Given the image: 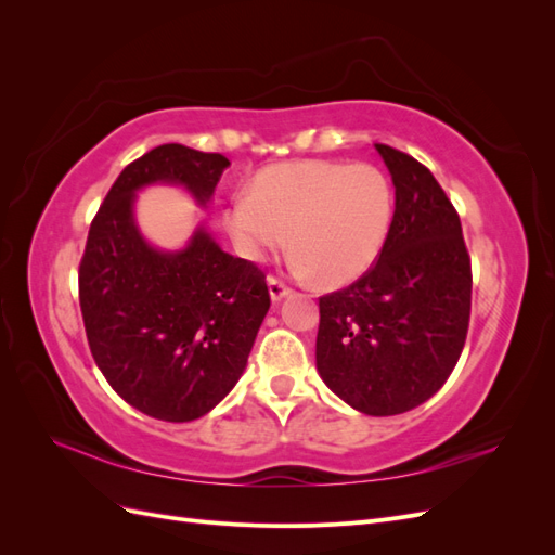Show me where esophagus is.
Instances as JSON below:
<instances>
[{
    "label": "esophagus",
    "mask_w": 555,
    "mask_h": 555,
    "mask_svg": "<svg viewBox=\"0 0 555 555\" xmlns=\"http://www.w3.org/2000/svg\"><path fill=\"white\" fill-rule=\"evenodd\" d=\"M268 289H271V298L275 300V304H278V300H282L284 296L292 294V289L280 278H268Z\"/></svg>",
    "instance_id": "obj_1"
}]
</instances>
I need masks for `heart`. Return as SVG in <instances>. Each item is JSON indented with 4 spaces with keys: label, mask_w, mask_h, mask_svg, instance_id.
Returning a JSON list of instances; mask_svg holds the SVG:
<instances>
[{
    "label": "heart",
    "mask_w": 555,
    "mask_h": 555,
    "mask_svg": "<svg viewBox=\"0 0 555 555\" xmlns=\"http://www.w3.org/2000/svg\"><path fill=\"white\" fill-rule=\"evenodd\" d=\"M393 210V184L377 166L308 159L259 171L249 194L229 204L224 224L247 261H263L289 241L296 275L347 284L382 255Z\"/></svg>",
    "instance_id": "b5f03b06"
}]
</instances>
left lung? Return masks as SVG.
Segmentation results:
<instances>
[{
	"label": "left lung",
	"instance_id": "1",
	"mask_svg": "<svg viewBox=\"0 0 555 555\" xmlns=\"http://www.w3.org/2000/svg\"><path fill=\"white\" fill-rule=\"evenodd\" d=\"M396 188L371 271L319 298L317 371L347 405L402 414L440 391L465 345L473 268L456 208L424 164L375 143Z\"/></svg>",
	"mask_w": 555,
	"mask_h": 555
}]
</instances>
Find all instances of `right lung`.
<instances>
[{"mask_svg": "<svg viewBox=\"0 0 555 555\" xmlns=\"http://www.w3.org/2000/svg\"><path fill=\"white\" fill-rule=\"evenodd\" d=\"M229 159L166 143L125 166L90 224L78 296L90 351L113 391L162 422H194L241 379L271 308L266 275L198 227L182 249L150 245L137 192L180 184L206 206Z\"/></svg>", "mask_w": 555, "mask_h": 555, "instance_id": "obj_1", "label": "right lung"}]
</instances>
